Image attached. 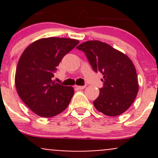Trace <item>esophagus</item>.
Segmentation results:
<instances>
[{
  "instance_id": "1",
  "label": "esophagus",
  "mask_w": 158,
  "mask_h": 158,
  "mask_svg": "<svg viewBox=\"0 0 158 158\" xmlns=\"http://www.w3.org/2000/svg\"><path fill=\"white\" fill-rule=\"evenodd\" d=\"M75 87H76V88L77 89H85V87H86V85H76Z\"/></svg>"
}]
</instances>
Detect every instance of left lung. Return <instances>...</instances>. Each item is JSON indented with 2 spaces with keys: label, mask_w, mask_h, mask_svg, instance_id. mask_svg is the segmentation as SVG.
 Returning a JSON list of instances; mask_svg holds the SVG:
<instances>
[{
  "label": "left lung",
  "mask_w": 158,
  "mask_h": 158,
  "mask_svg": "<svg viewBox=\"0 0 158 158\" xmlns=\"http://www.w3.org/2000/svg\"><path fill=\"white\" fill-rule=\"evenodd\" d=\"M76 48L85 52L94 71L103 75L104 85L93 102L95 109L109 116L127 111L138 92L136 69L129 57L98 40L86 41Z\"/></svg>",
  "instance_id": "obj_1"
}]
</instances>
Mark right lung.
<instances>
[{
  "label": "right lung",
  "instance_id": "obj_1",
  "mask_svg": "<svg viewBox=\"0 0 158 158\" xmlns=\"http://www.w3.org/2000/svg\"><path fill=\"white\" fill-rule=\"evenodd\" d=\"M79 43L69 38H43L22 53L16 69V89L22 101L37 115L56 116L69 106L74 89L55 83L52 78L62 59Z\"/></svg>",
  "mask_w": 158,
  "mask_h": 158
}]
</instances>
